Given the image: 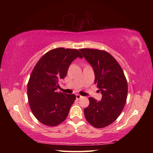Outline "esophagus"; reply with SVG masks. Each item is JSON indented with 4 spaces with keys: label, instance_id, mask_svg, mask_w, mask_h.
<instances>
[{
    "label": "esophagus",
    "instance_id": "esophagus-1",
    "mask_svg": "<svg viewBox=\"0 0 153 153\" xmlns=\"http://www.w3.org/2000/svg\"><path fill=\"white\" fill-rule=\"evenodd\" d=\"M76 99H77V100H79V99H80L83 98V97H82V95H79V94H77V95H76Z\"/></svg>",
    "mask_w": 153,
    "mask_h": 153
}]
</instances>
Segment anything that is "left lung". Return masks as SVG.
Wrapping results in <instances>:
<instances>
[{"label":"left lung","mask_w":153,"mask_h":153,"mask_svg":"<svg viewBox=\"0 0 153 153\" xmlns=\"http://www.w3.org/2000/svg\"><path fill=\"white\" fill-rule=\"evenodd\" d=\"M79 51L92 66L95 83L102 94L100 101L89 97L84 114L95 128H105L118 118L124 107L128 96L125 75L118 62L107 52L90 48Z\"/></svg>","instance_id":"8db88e82"}]
</instances>
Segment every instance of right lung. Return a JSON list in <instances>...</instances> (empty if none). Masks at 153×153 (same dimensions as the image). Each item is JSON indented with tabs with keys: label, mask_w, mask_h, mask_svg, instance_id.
I'll return each mask as SVG.
<instances>
[{
	"label": "right lung",
	"mask_w": 153,
	"mask_h": 153,
	"mask_svg": "<svg viewBox=\"0 0 153 153\" xmlns=\"http://www.w3.org/2000/svg\"><path fill=\"white\" fill-rule=\"evenodd\" d=\"M77 57L83 56L77 49L54 48L45 54L32 71L27 83L28 101L35 118L45 125L57 126L67 118L76 96L56 90Z\"/></svg>",
	"instance_id": "right-lung-1"
}]
</instances>
